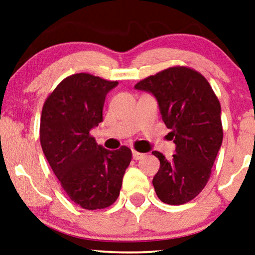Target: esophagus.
I'll return each mask as SVG.
<instances>
[{"label":"esophagus","instance_id":"34e87169","mask_svg":"<svg viewBox=\"0 0 255 255\" xmlns=\"http://www.w3.org/2000/svg\"><path fill=\"white\" fill-rule=\"evenodd\" d=\"M144 157H145L144 153H140V152L133 150V158H134V159H135V160L141 159V158H144Z\"/></svg>","mask_w":255,"mask_h":255}]
</instances>
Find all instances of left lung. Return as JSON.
I'll list each match as a JSON object with an SVG mask.
<instances>
[{"label":"left lung","instance_id":"left-lung-1","mask_svg":"<svg viewBox=\"0 0 255 255\" xmlns=\"http://www.w3.org/2000/svg\"><path fill=\"white\" fill-rule=\"evenodd\" d=\"M136 90L157 98L162 120L171 131L176 153L160 162L153 183L157 197L169 205L194 199L209 182L223 140L221 104L211 85L200 73L184 66L170 67L139 81Z\"/></svg>","mask_w":255,"mask_h":255}]
</instances>
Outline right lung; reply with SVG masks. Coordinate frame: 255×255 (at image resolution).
<instances>
[{"label": "right lung", "instance_id": "obj_1", "mask_svg": "<svg viewBox=\"0 0 255 255\" xmlns=\"http://www.w3.org/2000/svg\"><path fill=\"white\" fill-rule=\"evenodd\" d=\"M118 81L78 73L63 79L43 105L40 145L61 187L85 210L109 207L131 160L127 146L110 151L90 130L103 121L105 96Z\"/></svg>", "mask_w": 255, "mask_h": 255}]
</instances>
